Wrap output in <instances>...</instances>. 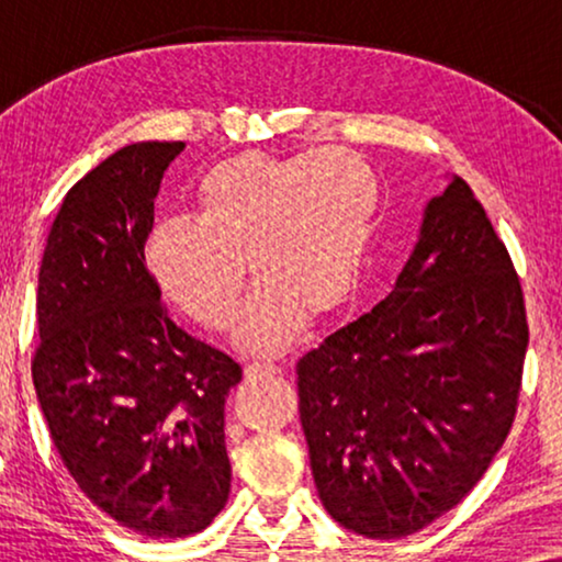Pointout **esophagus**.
I'll use <instances>...</instances> for the list:
<instances>
[{
	"label": "esophagus",
	"mask_w": 562,
	"mask_h": 562,
	"mask_svg": "<svg viewBox=\"0 0 562 562\" xmlns=\"http://www.w3.org/2000/svg\"><path fill=\"white\" fill-rule=\"evenodd\" d=\"M273 373H279V366L266 363V360H260V363H250L248 368H245V379H250V381L266 379V375H273Z\"/></svg>",
	"instance_id": "34e87169"
}]
</instances>
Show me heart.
I'll list each match as a JSON object with an SVG mask.
<instances>
[{
	"label": "heart",
	"instance_id": "1",
	"mask_svg": "<svg viewBox=\"0 0 562 562\" xmlns=\"http://www.w3.org/2000/svg\"><path fill=\"white\" fill-rule=\"evenodd\" d=\"M379 210V179L352 150H245L196 181V217L160 220L145 260L160 291L212 333L233 327L245 260L260 281L237 348L281 352L310 314L350 304Z\"/></svg>",
	"mask_w": 562,
	"mask_h": 562
}]
</instances>
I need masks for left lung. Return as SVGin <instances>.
I'll return each mask as SVG.
<instances>
[{"label": "left lung", "mask_w": 562, "mask_h": 562, "mask_svg": "<svg viewBox=\"0 0 562 562\" xmlns=\"http://www.w3.org/2000/svg\"><path fill=\"white\" fill-rule=\"evenodd\" d=\"M527 342L509 252L450 176L389 296L296 363L329 517L394 540L463 502L509 435Z\"/></svg>", "instance_id": "1"}]
</instances>
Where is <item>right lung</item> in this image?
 <instances>
[{
    "instance_id": "obj_1",
    "label": "right lung",
    "mask_w": 562,
    "mask_h": 562,
    "mask_svg": "<svg viewBox=\"0 0 562 562\" xmlns=\"http://www.w3.org/2000/svg\"><path fill=\"white\" fill-rule=\"evenodd\" d=\"M183 143H133L71 187L37 276L33 381L79 488L122 527L187 537L229 496L225 402L243 368L160 306L153 199Z\"/></svg>"
}]
</instances>
